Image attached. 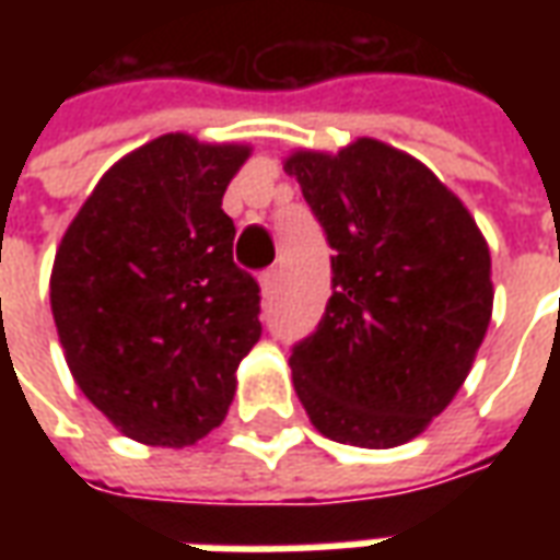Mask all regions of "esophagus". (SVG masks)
Wrapping results in <instances>:
<instances>
[{"label": "esophagus", "instance_id": "esophagus-1", "mask_svg": "<svg viewBox=\"0 0 560 560\" xmlns=\"http://www.w3.org/2000/svg\"><path fill=\"white\" fill-rule=\"evenodd\" d=\"M279 279H281V272L276 267H269L260 272V288H264V296H272V293H276V288H279Z\"/></svg>", "mask_w": 560, "mask_h": 560}]
</instances>
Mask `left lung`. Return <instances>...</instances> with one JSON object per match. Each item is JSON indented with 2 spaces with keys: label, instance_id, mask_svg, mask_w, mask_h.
Masks as SVG:
<instances>
[{
  "label": "left lung",
  "instance_id": "obj_1",
  "mask_svg": "<svg viewBox=\"0 0 560 560\" xmlns=\"http://www.w3.org/2000/svg\"><path fill=\"white\" fill-rule=\"evenodd\" d=\"M284 167L332 248V296L291 348L296 396L339 444H405L453 401L486 336V240L429 167L387 143L296 152Z\"/></svg>",
  "mask_w": 560,
  "mask_h": 560
}]
</instances>
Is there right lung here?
Returning <instances> with one entry per match:
<instances>
[{"label": "right lung", "mask_w": 560, "mask_h": 560, "mask_svg": "<svg viewBox=\"0 0 560 560\" xmlns=\"http://www.w3.org/2000/svg\"><path fill=\"white\" fill-rule=\"evenodd\" d=\"M245 147L164 135L114 164L62 236L50 305L83 396L152 446H191L231 408L260 339L224 188Z\"/></svg>", "instance_id": "add662e5"}]
</instances>
